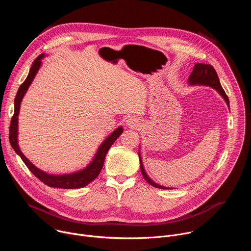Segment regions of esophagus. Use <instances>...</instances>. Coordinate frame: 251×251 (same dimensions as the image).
Here are the masks:
<instances>
[{"label":"esophagus","mask_w":251,"mask_h":251,"mask_svg":"<svg viewBox=\"0 0 251 251\" xmlns=\"http://www.w3.org/2000/svg\"><path fill=\"white\" fill-rule=\"evenodd\" d=\"M139 121L134 117H131L126 121V125H128L130 128H137L139 127Z\"/></svg>","instance_id":"esophagus-1"}]
</instances>
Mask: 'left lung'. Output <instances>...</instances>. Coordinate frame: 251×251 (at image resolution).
Masks as SVG:
<instances>
[{"mask_svg": "<svg viewBox=\"0 0 251 251\" xmlns=\"http://www.w3.org/2000/svg\"><path fill=\"white\" fill-rule=\"evenodd\" d=\"M188 83L190 85H204V86H209L213 89H216L220 94L221 96L225 99V101L226 102L227 106L229 107V100H228V97L227 95L226 94L225 90L223 89L222 87V84L220 82V79H219V76H218V74L217 71L214 70V68L210 65V64H204V63H196L194 68H193V71L191 75L189 76V80H188ZM138 155H139V160H140V169H141V173L143 175V176H144L145 180L153 187L155 188H159V189H164V190H168L170 188H167V187H164V186H161L157 183H155L152 178L147 175L145 169H144V165H143V162H142V158H141V154H140V151L138 152Z\"/></svg>", "mask_w": 251, "mask_h": 251, "instance_id": "left-lung-1", "label": "left lung"}]
</instances>
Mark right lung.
<instances>
[{"label": "right lung", "mask_w": 251, "mask_h": 251, "mask_svg": "<svg viewBox=\"0 0 251 251\" xmlns=\"http://www.w3.org/2000/svg\"><path fill=\"white\" fill-rule=\"evenodd\" d=\"M46 56L45 53H42L32 62V65L29 69V73L24 81V83L20 86L16 98H15V113L11 121L10 126V143L15 150V152L22 158L23 162L25 164V166L28 168V170L37 176L39 180H41L44 184L48 185L51 188H59V189H79L87 186L90 184L93 180L97 177V176L100 174V171L104 165V160L106 157L107 152L110 149V147L113 145V143L116 141V139L122 134L123 128L122 126H119L117 129H115L110 135H108L99 146L96 154L92 158V161L83 169L69 173V174H63V175H52L49 174L47 172H44L43 170L35 167L28 159L23 154L21 151L19 144H18V123H19V113H20V107L22 100L27 91L29 85L31 84L35 75L38 74L40 67L42 66V59Z\"/></svg>", "instance_id": "right-lung-1"}]
</instances>
